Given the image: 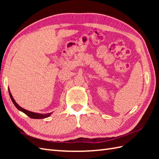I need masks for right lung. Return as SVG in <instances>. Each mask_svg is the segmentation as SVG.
<instances>
[{"instance_id":"obj_1","label":"right lung","mask_w":159,"mask_h":159,"mask_svg":"<svg viewBox=\"0 0 159 159\" xmlns=\"http://www.w3.org/2000/svg\"><path fill=\"white\" fill-rule=\"evenodd\" d=\"M9 96H10V98H11V99L12 100L13 103L14 104V105L16 106V107L18 109V110L22 111L23 113H25L26 116H28L29 117L31 118H33V119H42V118H46V117H48L50 116V114L51 113H47V114H39V113H33V112H31V111H27L25 109H23V108H22L21 107H20L18 104H17L16 102V101L14 100V99H13V98L11 95V92H9Z\"/></svg>"}]
</instances>
